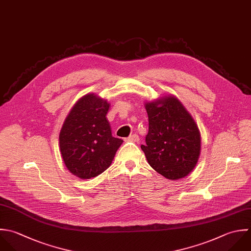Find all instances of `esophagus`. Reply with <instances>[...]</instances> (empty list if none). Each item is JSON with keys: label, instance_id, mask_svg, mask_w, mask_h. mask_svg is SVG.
Instances as JSON below:
<instances>
[{"label": "esophagus", "instance_id": "1", "mask_svg": "<svg viewBox=\"0 0 251 251\" xmlns=\"http://www.w3.org/2000/svg\"><path fill=\"white\" fill-rule=\"evenodd\" d=\"M125 141H126V142H134V143H139V141H140V138H139V136H138V135L134 134V135H131L129 138L125 139Z\"/></svg>", "mask_w": 251, "mask_h": 251}]
</instances>
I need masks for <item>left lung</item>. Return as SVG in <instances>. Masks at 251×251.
I'll list each match as a JSON object with an SVG mask.
<instances>
[{
  "instance_id": "1",
  "label": "left lung",
  "mask_w": 251,
  "mask_h": 251,
  "mask_svg": "<svg viewBox=\"0 0 251 251\" xmlns=\"http://www.w3.org/2000/svg\"><path fill=\"white\" fill-rule=\"evenodd\" d=\"M145 107L149 133L141 149L149 164L169 180L185 178L201 154V132L196 121L173 95L148 101Z\"/></svg>"
}]
</instances>
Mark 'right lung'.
<instances>
[{"mask_svg": "<svg viewBox=\"0 0 251 251\" xmlns=\"http://www.w3.org/2000/svg\"><path fill=\"white\" fill-rule=\"evenodd\" d=\"M106 100L94 93L80 98L59 133V149L69 172L84 180L96 177L111 164L123 141L111 135Z\"/></svg>", "mask_w": 251, "mask_h": 251, "instance_id": "right-lung-1", "label": "right lung"}]
</instances>
